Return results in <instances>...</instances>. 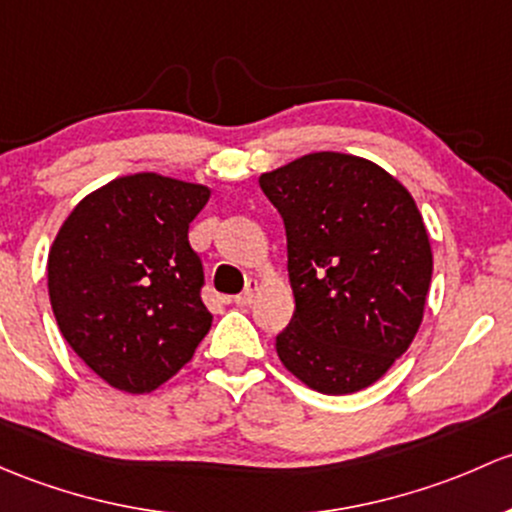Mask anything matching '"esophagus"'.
<instances>
[{
	"mask_svg": "<svg viewBox=\"0 0 512 512\" xmlns=\"http://www.w3.org/2000/svg\"><path fill=\"white\" fill-rule=\"evenodd\" d=\"M257 289H260V284H257L255 279H250V282H247V287L242 289L238 297H235V304H238V306H250L252 301H255Z\"/></svg>",
	"mask_w": 512,
	"mask_h": 512,
	"instance_id": "obj_1",
	"label": "esophagus"
}]
</instances>
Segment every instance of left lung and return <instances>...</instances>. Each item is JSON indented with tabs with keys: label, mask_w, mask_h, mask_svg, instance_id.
I'll use <instances>...</instances> for the list:
<instances>
[{
	"label": "left lung",
	"mask_w": 512,
	"mask_h": 512,
	"mask_svg": "<svg viewBox=\"0 0 512 512\" xmlns=\"http://www.w3.org/2000/svg\"><path fill=\"white\" fill-rule=\"evenodd\" d=\"M260 188L284 220L294 292L279 360L324 395L373 385L410 348L432 282L412 196L373 161L336 152L262 174Z\"/></svg>",
	"instance_id": "left-lung-1"
}]
</instances>
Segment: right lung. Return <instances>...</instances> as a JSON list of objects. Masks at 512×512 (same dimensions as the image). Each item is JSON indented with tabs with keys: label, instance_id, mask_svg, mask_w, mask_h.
<instances>
[{
	"label": "right lung",
	"instance_id": "1",
	"mask_svg": "<svg viewBox=\"0 0 512 512\" xmlns=\"http://www.w3.org/2000/svg\"><path fill=\"white\" fill-rule=\"evenodd\" d=\"M206 186L134 174L73 208L48 255V297L68 346L105 383L149 392L179 373L213 324L188 225Z\"/></svg>",
	"mask_w": 512,
	"mask_h": 512
}]
</instances>
